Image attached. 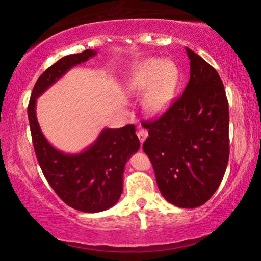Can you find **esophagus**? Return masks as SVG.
Masks as SVG:
<instances>
[{"label": "esophagus", "instance_id": "obj_1", "mask_svg": "<svg viewBox=\"0 0 261 261\" xmlns=\"http://www.w3.org/2000/svg\"><path fill=\"white\" fill-rule=\"evenodd\" d=\"M137 136H138V138H139V140H140V143L143 144L144 141H145V139L147 138L148 132H147V130H145V129H139L138 131H137Z\"/></svg>", "mask_w": 261, "mask_h": 261}]
</instances>
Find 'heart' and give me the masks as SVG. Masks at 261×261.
I'll return each mask as SVG.
<instances>
[{
	"label": "heart",
	"instance_id": "b5f03b06",
	"mask_svg": "<svg viewBox=\"0 0 261 261\" xmlns=\"http://www.w3.org/2000/svg\"><path fill=\"white\" fill-rule=\"evenodd\" d=\"M177 83L178 70L171 62L149 59L129 79L127 87L135 92L147 90L145 105L152 113H160L173 100Z\"/></svg>",
	"mask_w": 261,
	"mask_h": 261
}]
</instances>
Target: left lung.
Returning <instances> with one entry per match:
<instances>
[{
    "instance_id": "1",
    "label": "left lung",
    "mask_w": 261,
    "mask_h": 261,
    "mask_svg": "<svg viewBox=\"0 0 261 261\" xmlns=\"http://www.w3.org/2000/svg\"><path fill=\"white\" fill-rule=\"evenodd\" d=\"M190 79L183 94L152 122L143 145L158 187L180 208L204 205L218 190L229 160V107L216 70L187 48Z\"/></svg>"
}]
</instances>
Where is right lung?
<instances>
[{
	"instance_id": "right-lung-1",
	"label": "right lung",
	"mask_w": 261,
	"mask_h": 261,
	"mask_svg": "<svg viewBox=\"0 0 261 261\" xmlns=\"http://www.w3.org/2000/svg\"><path fill=\"white\" fill-rule=\"evenodd\" d=\"M95 54L96 51L86 49L62 57L48 68L35 83L28 107L34 152L47 182L68 206L86 213L108 210L120 199L124 166L140 147L135 125L105 129L84 152L65 154L53 147L42 135L35 102L68 70Z\"/></svg>"
}]
</instances>
